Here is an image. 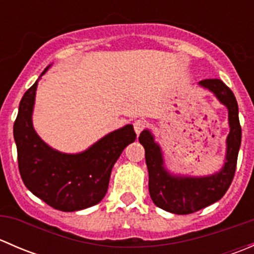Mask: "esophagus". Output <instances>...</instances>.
Here are the masks:
<instances>
[{
	"mask_svg": "<svg viewBox=\"0 0 254 254\" xmlns=\"http://www.w3.org/2000/svg\"><path fill=\"white\" fill-rule=\"evenodd\" d=\"M146 127H147V123H146L143 119H137L134 122V129L137 135H140V132H141Z\"/></svg>",
	"mask_w": 254,
	"mask_h": 254,
	"instance_id": "esophagus-1",
	"label": "esophagus"
}]
</instances>
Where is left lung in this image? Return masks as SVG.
I'll return each instance as SVG.
<instances>
[{
	"label": "left lung",
	"mask_w": 254,
	"mask_h": 254,
	"mask_svg": "<svg viewBox=\"0 0 254 254\" xmlns=\"http://www.w3.org/2000/svg\"><path fill=\"white\" fill-rule=\"evenodd\" d=\"M199 84L212 92L220 103L229 111L230 132L226 139V156L224 166L219 172L204 177L171 175L165 168L162 150L155 142L152 132L146 129L139 136V141L145 148L151 199L156 206L177 215L198 211L225 195L234 179L241 146L242 131L235 94L221 79H203Z\"/></svg>",
	"instance_id": "obj_1"
}]
</instances>
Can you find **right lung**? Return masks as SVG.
Instances as JSON below:
<instances>
[{"label":"right lung","mask_w":254,"mask_h":254,"mask_svg":"<svg viewBox=\"0 0 254 254\" xmlns=\"http://www.w3.org/2000/svg\"><path fill=\"white\" fill-rule=\"evenodd\" d=\"M37 86L38 81L23 96L13 125L23 183L35 196L61 211H77L96 205L108 190L114 163L123 150L136 139L134 127L131 124L125 125L83 152L63 153L54 150L33 127Z\"/></svg>","instance_id":"obj_1"}]
</instances>
